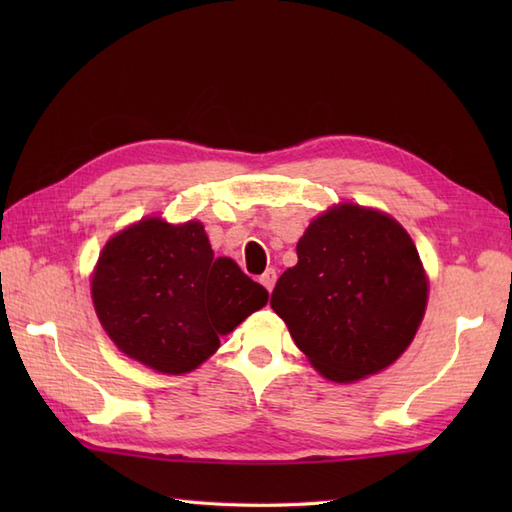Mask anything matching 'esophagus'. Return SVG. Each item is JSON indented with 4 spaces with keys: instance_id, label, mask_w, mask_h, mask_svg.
<instances>
[{
    "instance_id": "esophagus-1",
    "label": "esophagus",
    "mask_w": 512,
    "mask_h": 512,
    "mask_svg": "<svg viewBox=\"0 0 512 512\" xmlns=\"http://www.w3.org/2000/svg\"><path fill=\"white\" fill-rule=\"evenodd\" d=\"M259 281H262L264 288H266L268 292H273V288H275V284H277V270H275V268H268Z\"/></svg>"
}]
</instances>
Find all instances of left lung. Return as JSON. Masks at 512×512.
I'll return each mask as SVG.
<instances>
[{"label":"left lung","instance_id":"8db88e82","mask_svg":"<svg viewBox=\"0 0 512 512\" xmlns=\"http://www.w3.org/2000/svg\"><path fill=\"white\" fill-rule=\"evenodd\" d=\"M270 306L310 365L350 385L394 365L424 319L429 277L389 213L354 202L319 213L297 242Z\"/></svg>","mask_w":512,"mask_h":512}]
</instances>
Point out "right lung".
I'll return each mask as SVG.
<instances>
[{
	"instance_id": "obj_1",
	"label": "right lung",
	"mask_w": 512,
	"mask_h": 512,
	"mask_svg": "<svg viewBox=\"0 0 512 512\" xmlns=\"http://www.w3.org/2000/svg\"><path fill=\"white\" fill-rule=\"evenodd\" d=\"M103 330L127 358L182 376L217 352L268 290L231 257H215L198 220L147 215L107 239L90 275Z\"/></svg>"
}]
</instances>
